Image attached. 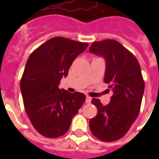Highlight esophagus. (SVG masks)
<instances>
[{
    "label": "esophagus",
    "instance_id": "esophagus-1",
    "mask_svg": "<svg viewBox=\"0 0 159 159\" xmlns=\"http://www.w3.org/2000/svg\"><path fill=\"white\" fill-rule=\"evenodd\" d=\"M91 100H92V99H91V97L86 96V103L89 104L90 102H91Z\"/></svg>",
    "mask_w": 159,
    "mask_h": 159
}]
</instances>
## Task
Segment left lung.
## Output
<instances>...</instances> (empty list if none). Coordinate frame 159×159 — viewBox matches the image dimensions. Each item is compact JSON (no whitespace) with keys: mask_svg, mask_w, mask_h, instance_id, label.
<instances>
[{"mask_svg":"<svg viewBox=\"0 0 159 159\" xmlns=\"http://www.w3.org/2000/svg\"><path fill=\"white\" fill-rule=\"evenodd\" d=\"M89 52L106 59L104 81L113 91L107 106L99 99L92 100L98 112L90 119V130L102 141H115L126 134L140 112L145 89L140 64L132 52L112 39L94 42Z\"/></svg>","mask_w":159,"mask_h":159,"instance_id":"left-lung-1","label":"left lung"}]
</instances>
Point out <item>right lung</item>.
<instances>
[{"label": "right lung", "instance_id": "add662e5", "mask_svg": "<svg viewBox=\"0 0 159 159\" xmlns=\"http://www.w3.org/2000/svg\"><path fill=\"white\" fill-rule=\"evenodd\" d=\"M87 42L56 36L34 50L27 60L20 89L25 109L42 135L58 138L68 131L86 96L59 89L71 64L87 48Z\"/></svg>", "mask_w": 159, "mask_h": 159}]
</instances>
